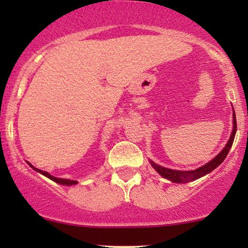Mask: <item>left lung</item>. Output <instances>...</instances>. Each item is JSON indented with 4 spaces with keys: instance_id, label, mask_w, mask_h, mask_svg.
<instances>
[{
    "instance_id": "obj_1",
    "label": "left lung",
    "mask_w": 248,
    "mask_h": 248,
    "mask_svg": "<svg viewBox=\"0 0 248 248\" xmlns=\"http://www.w3.org/2000/svg\"><path fill=\"white\" fill-rule=\"evenodd\" d=\"M235 132H237V121H235V113H234V114H233V130L231 134V138H230V140L227 142L226 146H225L224 149L221 150V152L219 153L212 161H210L209 163L205 164V166L198 168V169L196 170H191V171H179V170H172V169H168V168H163L158 166V164L154 163L153 161H150V163H152L154 169L160 173L161 176H163V177L167 179H170V181L173 182V183H187V182L195 181V179L203 177V176L206 175V173L211 172L213 169H216V168L219 167L221 163H223L225 157H226L227 154L230 152V149H231L233 140H234Z\"/></svg>"
}]
</instances>
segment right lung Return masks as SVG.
Here are the masks:
<instances>
[{"mask_svg":"<svg viewBox=\"0 0 248 248\" xmlns=\"http://www.w3.org/2000/svg\"><path fill=\"white\" fill-rule=\"evenodd\" d=\"M29 164H30V163H29ZM30 167H32V166H31V164H30ZM32 168H33V167H32ZM33 169H35L36 171L41 172L42 175L46 176L47 178L52 179V181H53V182H56V183H59V184H65V186H72V184H77V183H78V182H77V181H71V179H64V178H57V177H53V176H51L49 172L43 171V170L37 169V168H33Z\"/></svg>","mask_w":248,"mask_h":248,"instance_id":"obj_1","label":"right lung"}]
</instances>
